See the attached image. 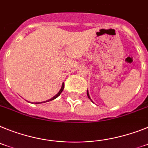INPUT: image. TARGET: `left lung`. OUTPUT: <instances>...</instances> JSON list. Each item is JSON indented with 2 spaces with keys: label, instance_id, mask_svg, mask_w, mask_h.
Segmentation results:
<instances>
[{
  "label": "left lung",
  "instance_id": "obj_1",
  "mask_svg": "<svg viewBox=\"0 0 148 148\" xmlns=\"http://www.w3.org/2000/svg\"><path fill=\"white\" fill-rule=\"evenodd\" d=\"M87 95H88V98L90 99V100H91V98H90V97H89V95H88V91H87ZM91 101H92V100H91Z\"/></svg>",
  "mask_w": 148,
  "mask_h": 148
}]
</instances>
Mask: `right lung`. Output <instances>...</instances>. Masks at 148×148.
<instances>
[{"label":"right lung","mask_w":148,"mask_h":148,"mask_svg":"<svg viewBox=\"0 0 148 148\" xmlns=\"http://www.w3.org/2000/svg\"><path fill=\"white\" fill-rule=\"evenodd\" d=\"M64 86H65V85H64V83H62V88H61V89L60 90V92H58V93L56 94V95L54 96V97H53L52 98H51L50 99V100H48V101H45V102L44 103H45V102H48V101H53V100H54V99H56V97H58L59 96H60V94L62 93V91H63V89H64ZM41 103H43V102H41Z\"/></svg>","instance_id":"obj_1"}]
</instances>
